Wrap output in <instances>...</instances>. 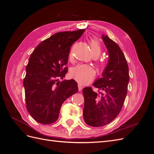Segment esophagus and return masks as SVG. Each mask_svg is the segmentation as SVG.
<instances>
[{"label": "esophagus", "instance_id": "obj_1", "mask_svg": "<svg viewBox=\"0 0 154 154\" xmlns=\"http://www.w3.org/2000/svg\"><path fill=\"white\" fill-rule=\"evenodd\" d=\"M78 90L79 91H82V89H83V86L82 85V84H80V83H78Z\"/></svg>", "mask_w": 154, "mask_h": 154}]
</instances>
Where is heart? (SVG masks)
I'll return each instance as SVG.
<instances>
[{
  "mask_svg": "<svg viewBox=\"0 0 154 154\" xmlns=\"http://www.w3.org/2000/svg\"><path fill=\"white\" fill-rule=\"evenodd\" d=\"M90 48L92 56L98 57L101 51L100 42L96 39L91 40ZM70 57H71V54H70ZM71 74L74 79L81 84H87L92 80L95 74V71L94 69L90 66L85 64H78L72 69Z\"/></svg>",
  "mask_w": 154,
  "mask_h": 154,
  "instance_id": "obj_1",
  "label": "heart"
}]
</instances>
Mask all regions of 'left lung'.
<instances>
[{
    "instance_id": "left-lung-1",
    "label": "left lung",
    "mask_w": 154,
    "mask_h": 154,
    "mask_svg": "<svg viewBox=\"0 0 154 154\" xmlns=\"http://www.w3.org/2000/svg\"><path fill=\"white\" fill-rule=\"evenodd\" d=\"M101 37L108 51L109 61L102 78L93 83L100 91L96 92L91 87L83 89V119L94 127L106 125L117 117L127 96L129 82L128 66L123 51L108 36Z\"/></svg>"
}]
</instances>
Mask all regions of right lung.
I'll list each match as a JSON object with an SVG mask.
<instances>
[{
	"label": "right lung",
	"instance_id": "obj_1",
	"mask_svg": "<svg viewBox=\"0 0 154 154\" xmlns=\"http://www.w3.org/2000/svg\"><path fill=\"white\" fill-rule=\"evenodd\" d=\"M85 31L55 33L42 42L31 54L23 84L27 111L37 122L54 123L63 102L78 91L72 79L58 81L67 72L66 66L72 44Z\"/></svg>",
	"mask_w": 154,
	"mask_h": 154
}]
</instances>
